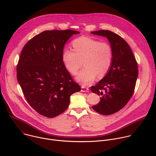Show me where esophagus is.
I'll list each match as a JSON object with an SVG mask.
<instances>
[{"instance_id": "1", "label": "esophagus", "mask_w": 156, "mask_h": 156, "mask_svg": "<svg viewBox=\"0 0 156 156\" xmlns=\"http://www.w3.org/2000/svg\"><path fill=\"white\" fill-rule=\"evenodd\" d=\"M81 88V92H88L89 91V88L88 87H86L85 86H82Z\"/></svg>"}]
</instances>
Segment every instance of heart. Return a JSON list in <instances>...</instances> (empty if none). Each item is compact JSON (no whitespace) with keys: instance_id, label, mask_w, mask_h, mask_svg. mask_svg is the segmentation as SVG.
Masks as SVG:
<instances>
[{"instance_id":"b5f03b06","label":"heart","mask_w":156,"mask_h":156,"mask_svg":"<svg viewBox=\"0 0 156 156\" xmlns=\"http://www.w3.org/2000/svg\"><path fill=\"white\" fill-rule=\"evenodd\" d=\"M73 51L64 49L62 54L65 69L76 75L82 62L84 68L76 76L83 85L91 84L96 78L104 76L109 71L113 61V49L110 44L90 37H80L72 41Z\"/></svg>"}]
</instances>
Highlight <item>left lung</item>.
Instances as JSON below:
<instances>
[{"label":"left lung","mask_w":156,"mask_h":156,"mask_svg":"<svg viewBox=\"0 0 156 156\" xmlns=\"http://www.w3.org/2000/svg\"><path fill=\"white\" fill-rule=\"evenodd\" d=\"M107 37L113 49L112 66L107 75L91 91L101 96V101L93 106L96 112L104 115L121 110L131 98L138 75L136 60L128 43L118 34L108 31L91 32Z\"/></svg>","instance_id":"8db88e82"}]
</instances>
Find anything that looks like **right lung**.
<instances>
[{
  "instance_id": "right-lung-1",
  "label": "right lung",
  "mask_w": 156,
  "mask_h": 156,
  "mask_svg": "<svg viewBox=\"0 0 156 156\" xmlns=\"http://www.w3.org/2000/svg\"><path fill=\"white\" fill-rule=\"evenodd\" d=\"M79 33L70 30L44 31L21 51L16 66L18 81L29 104L44 117L63 113L71 95L81 90L62 60L65 44Z\"/></svg>"
}]
</instances>
